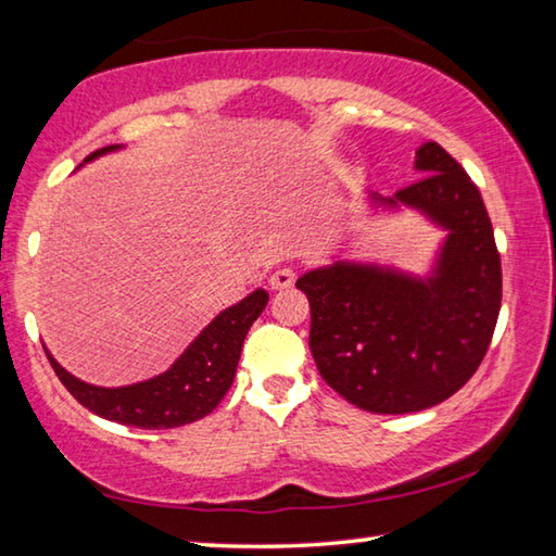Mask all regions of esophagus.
<instances>
[{
    "instance_id": "34e87169",
    "label": "esophagus",
    "mask_w": 556,
    "mask_h": 556,
    "mask_svg": "<svg viewBox=\"0 0 556 556\" xmlns=\"http://www.w3.org/2000/svg\"><path fill=\"white\" fill-rule=\"evenodd\" d=\"M296 281V271L291 269V267H279V269H275L271 271V277H269V287L271 289H287V287H291Z\"/></svg>"
}]
</instances>
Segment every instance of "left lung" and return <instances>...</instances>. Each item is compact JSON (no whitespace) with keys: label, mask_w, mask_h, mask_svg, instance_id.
I'll return each instance as SVG.
<instances>
[{"label":"left lung","mask_w":556,"mask_h":556,"mask_svg":"<svg viewBox=\"0 0 556 556\" xmlns=\"http://www.w3.org/2000/svg\"><path fill=\"white\" fill-rule=\"evenodd\" d=\"M417 181L388 203H407L448 228L434 279L333 265L296 287L312 306L321 378L378 414L419 412L448 400L483 363L501 314L503 269L478 186L437 142L417 149Z\"/></svg>","instance_id":"1"}]
</instances>
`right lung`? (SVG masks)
Returning a JSON list of instances; mask_svg holds the SVG:
<instances>
[{
	"label": "right lung",
	"mask_w": 556,
	"mask_h": 556,
	"mask_svg": "<svg viewBox=\"0 0 556 556\" xmlns=\"http://www.w3.org/2000/svg\"><path fill=\"white\" fill-rule=\"evenodd\" d=\"M110 149L115 147L98 149L86 162ZM267 301V291H252L240 304L215 316L213 324L186 348V353L166 372L147 382L127 384V388H96V384L83 382L65 372L46 348L43 351L65 390L86 409L137 429L184 427L211 414L230 390L244 336L257 321Z\"/></svg>",
	"instance_id": "1"
}]
</instances>
